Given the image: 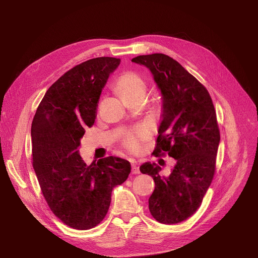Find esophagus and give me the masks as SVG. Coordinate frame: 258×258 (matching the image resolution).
<instances>
[{"mask_svg":"<svg viewBox=\"0 0 258 258\" xmlns=\"http://www.w3.org/2000/svg\"><path fill=\"white\" fill-rule=\"evenodd\" d=\"M131 164H132V172L133 173H140V169H139V166H138L136 161L132 160L131 161Z\"/></svg>","mask_w":258,"mask_h":258,"instance_id":"34e87169","label":"esophagus"}]
</instances>
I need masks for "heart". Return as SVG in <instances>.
I'll use <instances>...</instances> for the list:
<instances>
[{"instance_id": "1", "label": "heart", "mask_w": 258, "mask_h": 258, "mask_svg": "<svg viewBox=\"0 0 258 258\" xmlns=\"http://www.w3.org/2000/svg\"><path fill=\"white\" fill-rule=\"evenodd\" d=\"M117 91L121 98L135 97L139 95H145L146 86L143 79L136 73L128 72L122 75L117 83ZM145 138L144 131L136 128L125 135L123 145L130 152H137L140 147V142Z\"/></svg>"}]
</instances>
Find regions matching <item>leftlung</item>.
<instances>
[{"instance_id":"8db88e82","label":"left lung","mask_w":258,"mask_h":258,"mask_svg":"<svg viewBox=\"0 0 258 258\" xmlns=\"http://www.w3.org/2000/svg\"><path fill=\"white\" fill-rule=\"evenodd\" d=\"M132 61L151 71L162 95V121L153 154L166 153L175 160L167 177H161L156 163L140 166L155 181L148 208L158 222L178 224L201 206L213 179L221 139L215 110L206 88L168 55H139Z\"/></svg>"}]
</instances>
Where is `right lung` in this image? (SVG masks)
I'll use <instances>...</instances> for the list:
<instances>
[{
    "label": "right lung",
    "mask_w": 258,
    "mask_h": 258,
    "mask_svg": "<svg viewBox=\"0 0 258 258\" xmlns=\"http://www.w3.org/2000/svg\"><path fill=\"white\" fill-rule=\"evenodd\" d=\"M119 63V58L97 57L75 66L48 89L32 121V164L40 189L52 212L74 229L97 226L110 207L113 188L131 172L124 159L111 156L88 165L78 151Z\"/></svg>",
    "instance_id": "right-lung-1"
}]
</instances>
